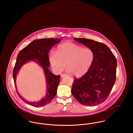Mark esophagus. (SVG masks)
Listing matches in <instances>:
<instances>
[{
    "mask_svg": "<svg viewBox=\"0 0 133 133\" xmlns=\"http://www.w3.org/2000/svg\"><path fill=\"white\" fill-rule=\"evenodd\" d=\"M66 76V74H62L61 75V78H63L64 77H65V76Z\"/></svg>",
    "mask_w": 133,
    "mask_h": 133,
    "instance_id": "1",
    "label": "esophagus"
}]
</instances>
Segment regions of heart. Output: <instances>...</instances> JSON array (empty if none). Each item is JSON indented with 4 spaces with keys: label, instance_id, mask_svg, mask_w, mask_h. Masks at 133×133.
I'll use <instances>...</instances> for the list:
<instances>
[{
    "label": "heart",
    "instance_id": "heart-1",
    "mask_svg": "<svg viewBox=\"0 0 133 133\" xmlns=\"http://www.w3.org/2000/svg\"><path fill=\"white\" fill-rule=\"evenodd\" d=\"M95 55L90 48L71 42H65L59 45L57 52L52 51L49 55L50 64L57 73L62 71L66 64L69 72L76 77L84 75L91 68Z\"/></svg>",
    "mask_w": 133,
    "mask_h": 133
}]
</instances>
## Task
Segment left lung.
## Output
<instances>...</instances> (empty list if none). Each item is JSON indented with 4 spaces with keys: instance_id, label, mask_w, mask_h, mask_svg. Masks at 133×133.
I'll use <instances>...</instances> for the list:
<instances>
[{
    "instance_id": "left-lung-1",
    "label": "left lung",
    "mask_w": 133,
    "mask_h": 133,
    "mask_svg": "<svg viewBox=\"0 0 133 133\" xmlns=\"http://www.w3.org/2000/svg\"><path fill=\"white\" fill-rule=\"evenodd\" d=\"M74 39L91 49L95 55L94 62L81 78H74L72 94L84 105L95 106L108 97L116 81L117 60L105 44L85 38Z\"/></svg>"
}]
</instances>
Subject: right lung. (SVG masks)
<instances>
[{
	"label": "right lung",
	"mask_w": 133,
	"mask_h": 133,
	"mask_svg": "<svg viewBox=\"0 0 133 133\" xmlns=\"http://www.w3.org/2000/svg\"><path fill=\"white\" fill-rule=\"evenodd\" d=\"M60 38H44L33 41L19 52L13 70V79L15 88L19 97L25 103L35 107H43L49 103L57 94V88L60 81V75H55L49 69L50 66L49 53L52 46L61 41ZM29 61L36 62L43 68L47 84L46 94L37 102H29L22 97L17 91L16 76L21 68Z\"/></svg>",
	"instance_id": "add662e5"
}]
</instances>
